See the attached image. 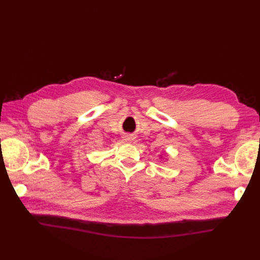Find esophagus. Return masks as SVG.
Segmentation results:
<instances>
[{"label":"esophagus","instance_id":"obj_1","mask_svg":"<svg viewBox=\"0 0 260 260\" xmlns=\"http://www.w3.org/2000/svg\"><path fill=\"white\" fill-rule=\"evenodd\" d=\"M126 141H133V140H132V136H126Z\"/></svg>","mask_w":260,"mask_h":260}]
</instances>
